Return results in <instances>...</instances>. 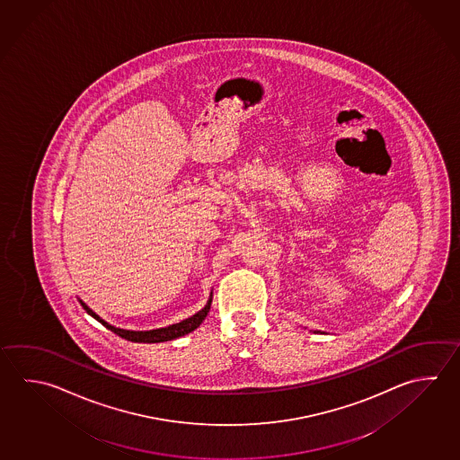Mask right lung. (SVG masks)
<instances>
[{"label":"right lung","mask_w":460,"mask_h":460,"mask_svg":"<svg viewBox=\"0 0 460 460\" xmlns=\"http://www.w3.org/2000/svg\"><path fill=\"white\" fill-rule=\"evenodd\" d=\"M210 303H212V295H210L208 305L200 309V311H198L196 314H192L191 318L184 319L181 323H176V324H172V326L160 327V329H154V331H125V329H119V327L110 326L109 323H105L99 314H95L93 309L89 308L84 301H81L83 308L85 309L93 318L97 319L103 326L110 329L111 332H115V334L119 335V337H123L126 341L144 343L167 342V341H173V339H178V337H181V335L190 334L194 329H198V327L200 326V323L208 316Z\"/></svg>","instance_id":"obj_1"}]
</instances>
